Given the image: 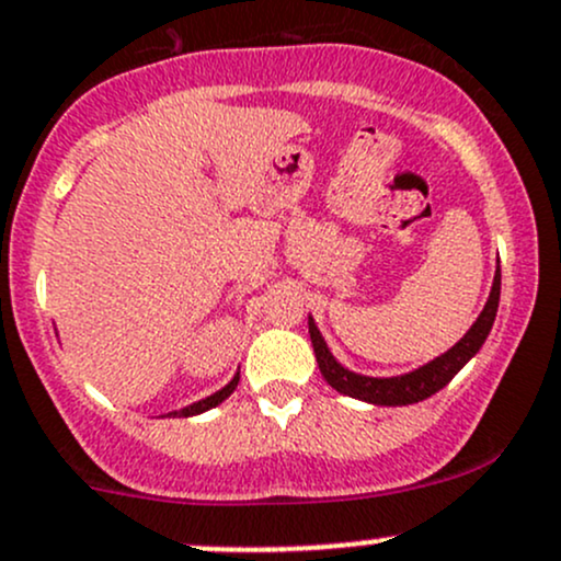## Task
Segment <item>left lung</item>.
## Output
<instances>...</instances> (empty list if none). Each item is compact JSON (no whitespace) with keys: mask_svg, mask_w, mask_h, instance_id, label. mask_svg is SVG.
<instances>
[{"mask_svg":"<svg viewBox=\"0 0 561 561\" xmlns=\"http://www.w3.org/2000/svg\"><path fill=\"white\" fill-rule=\"evenodd\" d=\"M497 304H500V265L497 274H494L492 282V293H489L486 306L479 314V320L470 325L468 333L451 346L449 352H444L440 357L430 359L427 365L422 368L411 370V374L403 376H363L355 374V370L344 368L333 355H330L325 339H322L320 328L317 322L309 317V335H311V346H314L317 355V365H320L322 376L335 392L350 394V398L365 400V403L374 405H411L420 403V400L430 398L438 389H444L454 376L462 370V365L468 363L470 357H476V352L481 350L483 341H486L489 330L494 325V317H497Z\"/></svg>","mask_w":561,"mask_h":561,"instance_id":"left-lung-1","label":"left lung"}]
</instances>
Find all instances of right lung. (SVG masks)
<instances>
[{
  "instance_id": "add662e5",
  "label": "right lung",
  "mask_w": 561,
  "mask_h": 561,
  "mask_svg": "<svg viewBox=\"0 0 561 561\" xmlns=\"http://www.w3.org/2000/svg\"><path fill=\"white\" fill-rule=\"evenodd\" d=\"M236 385H239V374H236L233 379L228 381L226 387H222V389H217L215 394H209V398L198 400V403H191V405H185V409H182V411H172V414H169V416H196V414H204V411H209V409H215V405H220L222 400H226L228 394L233 392Z\"/></svg>"
}]
</instances>
